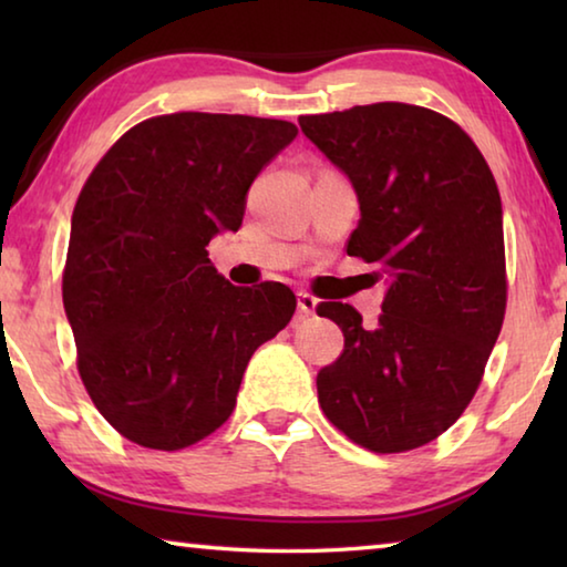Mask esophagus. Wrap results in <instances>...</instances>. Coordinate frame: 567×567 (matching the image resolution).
I'll return each instance as SVG.
<instances>
[{"instance_id": "esophagus-1", "label": "esophagus", "mask_w": 567, "mask_h": 567, "mask_svg": "<svg viewBox=\"0 0 567 567\" xmlns=\"http://www.w3.org/2000/svg\"><path fill=\"white\" fill-rule=\"evenodd\" d=\"M315 307H318V300L310 292L300 290L297 292V310H300L302 315H315Z\"/></svg>"}]
</instances>
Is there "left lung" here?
Segmentation results:
<instances>
[{
  "label": "left lung",
  "mask_w": 567,
  "mask_h": 567,
  "mask_svg": "<svg viewBox=\"0 0 567 567\" xmlns=\"http://www.w3.org/2000/svg\"><path fill=\"white\" fill-rule=\"evenodd\" d=\"M300 127L358 192L348 255L388 277L372 328L352 305H318L344 334L318 372L320 408L352 443L408 453L463 415L501 334V192L465 130L417 104L305 114Z\"/></svg>",
  "instance_id": "1"
}]
</instances>
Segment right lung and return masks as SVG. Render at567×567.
Masks as SVG:
<instances>
[{"instance_id": "right-lung-1", "label": "right lung", "mask_w": 567, "mask_h": 567, "mask_svg": "<svg viewBox=\"0 0 567 567\" xmlns=\"http://www.w3.org/2000/svg\"><path fill=\"white\" fill-rule=\"evenodd\" d=\"M285 120L175 112L134 124L76 197L62 300L76 370L122 437L182 450L233 415L245 368L295 315L280 282L235 287L207 245L239 229Z\"/></svg>"}]
</instances>
